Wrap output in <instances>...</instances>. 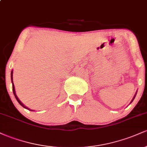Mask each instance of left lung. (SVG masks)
Masks as SVG:
<instances>
[{
  "label": "left lung",
  "instance_id": "1",
  "mask_svg": "<svg viewBox=\"0 0 147 147\" xmlns=\"http://www.w3.org/2000/svg\"><path fill=\"white\" fill-rule=\"evenodd\" d=\"M136 94H137V92H136V94H135L134 97H133V99H132V100H131V102H133V99H135V97H136ZM131 103H130V104H131Z\"/></svg>",
  "mask_w": 147,
  "mask_h": 147
}]
</instances>
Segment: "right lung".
Instances as JSON below:
<instances>
[{"label": "right lung", "mask_w": 147, "mask_h": 147, "mask_svg": "<svg viewBox=\"0 0 147 147\" xmlns=\"http://www.w3.org/2000/svg\"><path fill=\"white\" fill-rule=\"evenodd\" d=\"M11 83H12V90H13V93H14V97H15V98L16 99V100L18 101V102L20 104H21V106H23V108H25V109H28V110H29V111H34V110H32V109H30L29 108L26 107V106H25L24 105V104H23V103H22V102H21V101H20V99L18 98L17 95H16V91H15V88H14V83H13V70H11Z\"/></svg>", "instance_id": "obj_1"}]
</instances>
